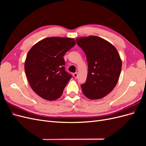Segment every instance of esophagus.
Masks as SVG:
<instances>
[{
	"instance_id": "obj_1",
	"label": "esophagus",
	"mask_w": 146,
	"mask_h": 146,
	"mask_svg": "<svg viewBox=\"0 0 146 146\" xmlns=\"http://www.w3.org/2000/svg\"><path fill=\"white\" fill-rule=\"evenodd\" d=\"M73 76L75 78H77V76H78V73L77 72H75L73 74Z\"/></svg>"
}]
</instances>
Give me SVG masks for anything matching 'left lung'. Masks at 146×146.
I'll return each instance as SVG.
<instances>
[{"label": "left lung", "mask_w": 146, "mask_h": 146, "mask_svg": "<svg viewBox=\"0 0 146 146\" xmlns=\"http://www.w3.org/2000/svg\"><path fill=\"white\" fill-rule=\"evenodd\" d=\"M77 44L85 53L88 66L86 82L81 85L86 98L100 99L115 87L122 69L116 48L105 39L96 36L80 37Z\"/></svg>", "instance_id": "obj_1"}]
</instances>
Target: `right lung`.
Segmentation results:
<instances>
[{
    "label": "right lung",
    "mask_w": 146,
    "mask_h": 146,
    "mask_svg": "<svg viewBox=\"0 0 146 146\" xmlns=\"http://www.w3.org/2000/svg\"><path fill=\"white\" fill-rule=\"evenodd\" d=\"M76 44L73 38L49 37L38 42L29 51L25 72L34 92L44 99L60 98L72 77L65 70L64 54Z\"/></svg>",
    "instance_id": "obj_1"
}]
</instances>
